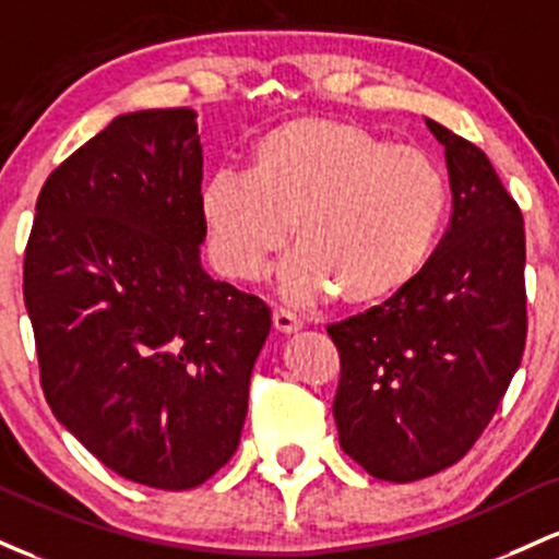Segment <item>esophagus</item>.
<instances>
[{"instance_id":"obj_1","label":"esophagus","mask_w":559,"mask_h":559,"mask_svg":"<svg viewBox=\"0 0 559 559\" xmlns=\"http://www.w3.org/2000/svg\"><path fill=\"white\" fill-rule=\"evenodd\" d=\"M272 324H274V330L282 332V335H293V332L300 330V319H296L290 311H285V309H274Z\"/></svg>"}]
</instances>
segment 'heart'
<instances>
[{
  "label": "heart",
  "instance_id": "b5f03b06",
  "mask_svg": "<svg viewBox=\"0 0 559 559\" xmlns=\"http://www.w3.org/2000/svg\"><path fill=\"white\" fill-rule=\"evenodd\" d=\"M213 266L255 282L285 250L282 298L309 306L335 293L367 309L399 296L428 263L449 185L425 150L391 144L332 118H296L253 144L246 174L218 171L198 198Z\"/></svg>",
  "mask_w": 559,
  "mask_h": 559
}]
</instances>
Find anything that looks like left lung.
<instances>
[{
	"mask_svg": "<svg viewBox=\"0 0 559 559\" xmlns=\"http://www.w3.org/2000/svg\"><path fill=\"white\" fill-rule=\"evenodd\" d=\"M425 123L447 147V235L399 296L328 328L341 354V449L391 483L430 478L473 449L528 330L523 213L480 147Z\"/></svg>",
	"mask_w": 559,
	"mask_h": 559,
	"instance_id": "obj_1",
	"label": "left lung"
}]
</instances>
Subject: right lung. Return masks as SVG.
Listing matches in <instances>:
<instances>
[{"label": "right lung", "mask_w": 559, "mask_h": 559, "mask_svg": "<svg viewBox=\"0 0 559 559\" xmlns=\"http://www.w3.org/2000/svg\"><path fill=\"white\" fill-rule=\"evenodd\" d=\"M195 110L118 116L36 200L23 298L52 415L121 478L185 491L229 462L272 330L200 263Z\"/></svg>", "instance_id": "obj_1"}]
</instances>
